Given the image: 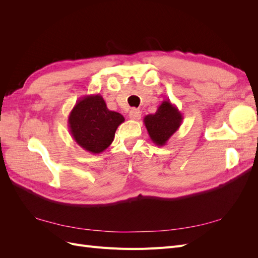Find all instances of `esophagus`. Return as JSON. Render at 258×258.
<instances>
[{
  "label": "esophagus",
  "instance_id": "esophagus-1",
  "mask_svg": "<svg viewBox=\"0 0 258 258\" xmlns=\"http://www.w3.org/2000/svg\"><path fill=\"white\" fill-rule=\"evenodd\" d=\"M141 117V111L138 110V108H131L129 112V118L134 119V120H138Z\"/></svg>",
  "mask_w": 258,
  "mask_h": 258
}]
</instances>
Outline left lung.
<instances>
[{
    "label": "left lung",
    "instance_id": "left-lung-1",
    "mask_svg": "<svg viewBox=\"0 0 258 258\" xmlns=\"http://www.w3.org/2000/svg\"><path fill=\"white\" fill-rule=\"evenodd\" d=\"M182 121V113L170 102V100H163L156 113L146 115L143 119L148 136L157 146L166 145L181 126Z\"/></svg>",
    "mask_w": 258,
    "mask_h": 258
}]
</instances>
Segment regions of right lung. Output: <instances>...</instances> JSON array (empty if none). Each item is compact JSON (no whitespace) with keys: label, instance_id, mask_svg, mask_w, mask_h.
<instances>
[{"label":"right lung","instance_id":"right-lung-1","mask_svg":"<svg viewBox=\"0 0 258 258\" xmlns=\"http://www.w3.org/2000/svg\"><path fill=\"white\" fill-rule=\"evenodd\" d=\"M123 121V116L108 110L100 95H89L80 99L68 119L74 141L91 154L105 151L112 144L117 128Z\"/></svg>","mask_w":258,"mask_h":258}]
</instances>
